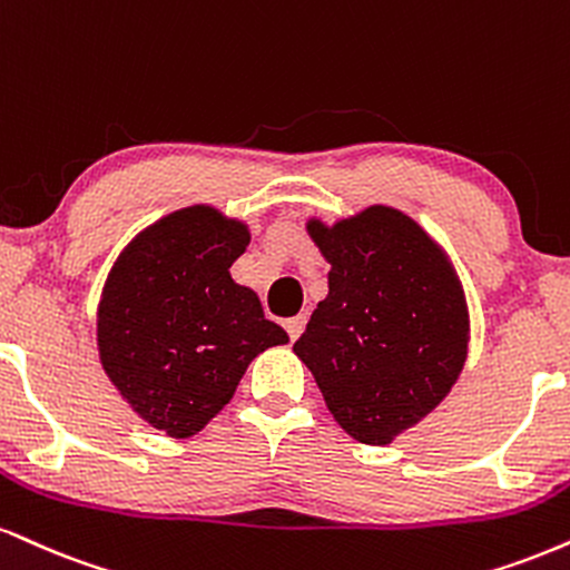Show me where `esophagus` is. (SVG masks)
Listing matches in <instances>:
<instances>
[{"mask_svg": "<svg viewBox=\"0 0 570 570\" xmlns=\"http://www.w3.org/2000/svg\"><path fill=\"white\" fill-rule=\"evenodd\" d=\"M305 324H307L305 315H294V318H286V321H284V326H286V332H289V340H292V342L297 340L299 334H303Z\"/></svg>", "mask_w": 570, "mask_h": 570, "instance_id": "obj_1", "label": "esophagus"}]
</instances>
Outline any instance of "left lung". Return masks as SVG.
<instances>
[{
    "label": "left lung",
    "instance_id": "left-lung-1",
    "mask_svg": "<svg viewBox=\"0 0 570 570\" xmlns=\"http://www.w3.org/2000/svg\"><path fill=\"white\" fill-rule=\"evenodd\" d=\"M307 233L332 265L328 294L294 342L345 433L385 445L449 395L468 358L454 267L414 219L368 207Z\"/></svg>",
    "mask_w": 570,
    "mask_h": 570
}]
</instances>
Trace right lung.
Here are the masks:
<instances>
[{"label":"right lung","mask_w":570,"mask_h":570,"mask_svg":"<svg viewBox=\"0 0 570 570\" xmlns=\"http://www.w3.org/2000/svg\"><path fill=\"white\" fill-rule=\"evenodd\" d=\"M249 230L212 207L159 219L116 259L98 307L108 380L148 424L196 435L236 393L252 361L289 334L228 267Z\"/></svg>","instance_id":"obj_1"}]
</instances>
